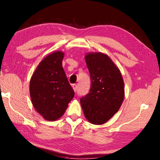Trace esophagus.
I'll return each instance as SVG.
<instances>
[{
	"label": "esophagus",
	"instance_id": "obj_1",
	"mask_svg": "<svg viewBox=\"0 0 160 160\" xmlns=\"http://www.w3.org/2000/svg\"><path fill=\"white\" fill-rule=\"evenodd\" d=\"M72 89H73V90L75 92H76L77 91V89H78V86H77V85H75V84H73V85H72Z\"/></svg>",
	"mask_w": 160,
	"mask_h": 160
}]
</instances>
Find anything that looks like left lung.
Here are the masks:
<instances>
[{"mask_svg":"<svg viewBox=\"0 0 160 160\" xmlns=\"http://www.w3.org/2000/svg\"><path fill=\"white\" fill-rule=\"evenodd\" d=\"M85 61L92 84L88 94L80 98L81 106L92 124H104L118 111L122 103V77L106 54L90 53L85 56Z\"/></svg>","mask_w":160,"mask_h":160,"instance_id":"1","label":"left lung"}]
</instances>
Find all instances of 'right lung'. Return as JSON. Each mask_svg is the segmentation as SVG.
<instances>
[{
    "label": "right lung",
    "instance_id": "add662e5",
    "mask_svg": "<svg viewBox=\"0 0 160 160\" xmlns=\"http://www.w3.org/2000/svg\"><path fill=\"white\" fill-rule=\"evenodd\" d=\"M63 52H54L38 66L30 81V95L36 111L45 120L62 117L75 92L62 67Z\"/></svg>",
    "mask_w": 160,
    "mask_h": 160
}]
</instances>
